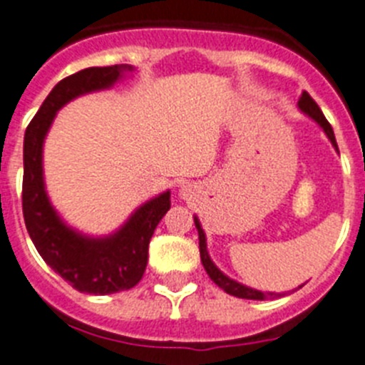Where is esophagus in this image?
Segmentation results:
<instances>
[{
    "label": "esophagus",
    "mask_w": 365,
    "mask_h": 365,
    "mask_svg": "<svg viewBox=\"0 0 365 365\" xmlns=\"http://www.w3.org/2000/svg\"><path fill=\"white\" fill-rule=\"evenodd\" d=\"M180 197L183 198V200H189V198L192 197V191L189 185H182V189H180Z\"/></svg>",
    "instance_id": "1"
}]
</instances>
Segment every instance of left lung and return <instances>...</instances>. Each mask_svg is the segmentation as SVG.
<instances>
[{
    "label": "left lung",
    "mask_w": 365,
    "mask_h": 365,
    "mask_svg": "<svg viewBox=\"0 0 365 365\" xmlns=\"http://www.w3.org/2000/svg\"><path fill=\"white\" fill-rule=\"evenodd\" d=\"M299 109H301L304 115L310 116V118H314V120L317 122L321 128H323V131L327 133V137L330 139V143H332L334 148L338 150V145H336V137H334V131H332V125L329 124V120L324 118V115H323V111L319 109V106L314 102V98L306 93V91H302L301 98H299ZM195 226H197V230H198V247H200L202 265H204V269H206L207 277L215 282L220 289H225L228 295L240 297V299H250V301H265L267 297L284 295V293H265V292H259V289H252V287L243 286V284H240V282H235V280H232L230 277H226L225 272L220 271L215 263L211 262L210 254H207L206 234H204V230H202L198 217H195ZM299 287H301V286H299Z\"/></svg>",
    "instance_id": "left-lung-1"
}]
</instances>
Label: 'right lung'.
Returning a JSON list of instances; mask_svg holds the SVG:
<instances>
[{"label": "right lung", "instance_id": "1", "mask_svg": "<svg viewBox=\"0 0 365 365\" xmlns=\"http://www.w3.org/2000/svg\"><path fill=\"white\" fill-rule=\"evenodd\" d=\"M133 72L130 64L93 66L61 79L48 94L24 137L21 210L29 237L48 265L81 293L109 295L139 284L148 263V245L155 226L170 210V191L137 207L115 234L91 237L63 222L50 204L42 173V146L55 115L81 94L109 88Z\"/></svg>", "mask_w": 365, "mask_h": 365}]
</instances>
